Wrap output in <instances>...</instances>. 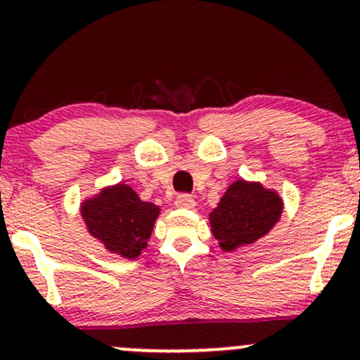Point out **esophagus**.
I'll list each match as a JSON object with an SVG mask.
<instances>
[{
	"mask_svg": "<svg viewBox=\"0 0 360 360\" xmlns=\"http://www.w3.org/2000/svg\"><path fill=\"white\" fill-rule=\"evenodd\" d=\"M175 206L180 207V210H192L195 206V199L188 194H180L175 199Z\"/></svg>",
	"mask_w": 360,
	"mask_h": 360,
	"instance_id": "obj_1",
	"label": "esophagus"
}]
</instances>
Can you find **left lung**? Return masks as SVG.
Wrapping results in <instances>:
<instances>
[{
  "label": "left lung",
  "instance_id": "8db88e82",
  "mask_svg": "<svg viewBox=\"0 0 360 360\" xmlns=\"http://www.w3.org/2000/svg\"><path fill=\"white\" fill-rule=\"evenodd\" d=\"M283 200L259 181L237 180L210 212L211 231L225 252L264 237L280 221Z\"/></svg>",
  "mask_w": 360,
  "mask_h": 360
}]
</instances>
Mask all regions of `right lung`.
Listing matches in <instances>:
<instances>
[{
    "label": "right lung",
    "instance_id": "obj_1",
    "mask_svg": "<svg viewBox=\"0 0 360 360\" xmlns=\"http://www.w3.org/2000/svg\"><path fill=\"white\" fill-rule=\"evenodd\" d=\"M80 214L89 233L104 249L120 257L135 259L148 247L160 207L142 200L130 185L117 184L84 200Z\"/></svg>",
    "mask_w": 360,
    "mask_h": 360
}]
</instances>
